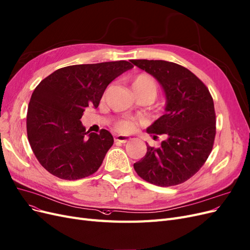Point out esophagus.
<instances>
[{"label":"esophagus","mask_w":250,"mask_h":250,"mask_svg":"<svg viewBox=\"0 0 250 250\" xmlns=\"http://www.w3.org/2000/svg\"><path fill=\"white\" fill-rule=\"evenodd\" d=\"M129 140H130V137H129L128 135H122V134H118V135H115V142H119V143H126L128 142Z\"/></svg>","instance_id":"esophagus-1"}]
</instances>
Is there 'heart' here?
Here are the masks:
<instances>
[{
	"mask_svg": "<svg viewBox=\"0 0 250 250\" xmlns=\"http://www.w3.org/2000/svg\"><path fill=\"white\" fill-rule=\"evenodd\" d=\"M131 88L136 97L145 96L153 100L157 95L158 84L154 77L147 73H141L133 76L131 79ZM133 124L130 120L121 119L116 122V128L119 131L127 132L131 130Z\"/></svg>",
	"mask_w": 250,
	"mask_h": 250,
	"instance_id": "obj_1",
	"label": "heart"
}]
</instances>
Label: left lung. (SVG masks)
Masks as SVG:
<instances>
[{"label":"left lung","instance_id":"1","mask_svg":"<svg viewBox=\"0 0 250 250\" xmlns=\"http://www.w3.org/2000/svg\"><path fill=\"white\" fill-rule=\"evenodd\" d=\"M132 64L156 79L167 98L166 114L147 132L163 134L159 148L150 147L133 167L142 179L161 186L185 182L200 170L212 151L216 116L211 94L187 68L162 60H132Z\"/></svg>","mask_w":250,"mask_h":250}]
</instances>
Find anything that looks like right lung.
<instances>
[{
	"label": "right lung",
	"instance_id": "right-lung-1",
	"mask_svg": "<svg viewBox=\"0 0 250 250\" xmlns=\"http://www.w3.org/2000/svg\"><path fill=\"white\" fill-rule=\"evenodd\" d=\"M127 61L60 68L34 90L27 114L33 153L48 173L77 180L97 171L114 144L109 131H85L81 119L89 105L98 107L107 85L131 69Z\"/></svg>",
	"mask_w": 250,
	"mask_h": 250
}]
</instances>
